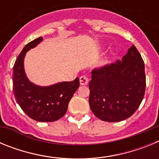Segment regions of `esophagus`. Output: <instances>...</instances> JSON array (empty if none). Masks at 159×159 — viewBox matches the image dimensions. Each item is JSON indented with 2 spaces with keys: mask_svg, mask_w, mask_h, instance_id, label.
I'll use <instances>...</instances> for the list:
<instances>
[{
  "mask_svg": "<svg viewBox=\"0 0 159 159\" xmlns=\"http://www.w3.org/2000/svg\"><path fill=\"white\" fill-rule=\"evenodd\" d=\"M80 85H87L88 84V77L85 75H82L80 77Z\"/></svg>",
  "mask_w": 159,
  "mask_h": 159,
  "instance_id": "esophagus-1",
  "label": "esophagus"
}]
</instances>
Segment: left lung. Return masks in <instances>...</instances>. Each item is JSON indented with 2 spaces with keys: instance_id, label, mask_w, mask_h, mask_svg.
Returning <instances> with one entry per match:
<instances>
[{
  "instance_id": "1",
  "label": "left lung",
  "mask_w": 159,
  "mask_h": 159,
  "mask_svg": "<svg viewBox=\"0 0 159 159\" xmlns=\"http://www.w3.org/2000/svg\"><path fill=\"white\" fill-rule=\"evenodd\" d=\"M92 74L89 105L97 118L119 122L136 111L145 94L146 75L144 62L134 44L122 60Z\"/></svg>"
}]
</instances>
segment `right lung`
Wrapping results in <instances>:
<instances>
[{
  "mask_svg": "<svg viewBox=\"0 0 159 159\" xmlns=\"http://www.w3.org/2000/svg\"><path fill=\"white\" fill-rule=\"evenodd\" d=\"M38 37L25 46L13 66V92L18 104L28 116L38 122L57 121L65 115L68 103L80 87L79 78L49 86L31 82L24 67L25 55L43 41Z\"/></svg>",
  "mask_w": 159,
  "mask_h": 159,
  "instance_id": "obj_1",
  "label": "right lung"
}]
</instances>
